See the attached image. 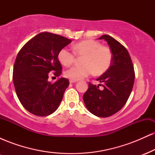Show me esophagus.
<instances>
[{"label": "esophagus", "instance_id": "esophagus-1", "mask_svg": "<svg viewBox=\"0 0 155 155\" xmlns=\"http://www.w3.org/2000/svg\"><path fill=\"white\" fill-rule=\"evenodd\" d=\"M76 82V81H75V80H70V83H75Z\"/></svg>", "mask_w": 155, "mask_h": 155}]
</instances>
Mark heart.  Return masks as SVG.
Instances as JSON below:
<instances>
[{"mask_svg": "<svg viewBox=\"0 0 155 155\" xmlns=\"http://www.w3.org/2000/svg\"><path fill=\"white\" fill-rule=\"evenodd\" d=\"M73 49L74 52L68 48H63L58 54L59 61L65 66L74 63L76 55H83L81 59L82 65L73 66L65 72V76L68 79L77 81L91 75L93 71L96 75H101L111 66V49L106 46H102L97 41H82L76 44Z\"/></svg>", "mask_w": 155, "mask_h": 155, "instance_id": "1", "label": "heart"}]
</instances>
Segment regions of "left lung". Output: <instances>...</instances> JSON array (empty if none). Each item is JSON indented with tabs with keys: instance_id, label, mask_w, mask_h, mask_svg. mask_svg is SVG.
<instances>
[{
	"instance_id": "obj_1",
	"label": "left lung",
	"mask_w": 155,
	"mask_h": 155,
	"mask_svg": "<svg viewBox=\"0 0 155 155\" xmlns=\"http://www.w3.org/2000/svg\"><path fill=\"white\" fill-rule=\"evenodd\" d=\"M112 52L111 66L96 80L102 84L89 83L83 100L89 111L99 117H108L118 112L128 100L135 80L132 60L127 49L116 39L104 35ZM99 86L104 89L101 90Z\"/></svg>"
}]
</instances>
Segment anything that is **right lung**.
Segmentation results:
<instances>
[{"mask_svg": "<svg viewBox=\"0 0 155 155\" xmlns=\"http://www.w3.org/2000/svg\"><path fill=\"white\" fill-rule=\"evenodd\" d=\"M71 42L62 35L44 32L28 41L19 50L13 70V81L19 101L27 111L38 117L54 112L69 85L65 78L48 81L49 73L59 76L62 65L58 54Z\"/></svg>", "mask_w": 155, "mask_h": 155, "instance_id": "obj_1", "label": "right lung"}]
</instances>
